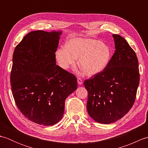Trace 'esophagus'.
<instances>
[{
    "mask_svg": "<svg viewBox=\"0 0 148 148\" xmlns=\"http://www.w3.org/2000/svg\"><path fill=\"white\" fill-rule=\"evenodd\" d=\"M77 83L79 84V85H81V84H83V80H82V79H81V78H80V77H77Z\"/></svg>",
    "mask_w": 148,
    "mask_h": 148,
    "instance_id": "obj_1",
    "label": "esophagus"
}]
</instances>
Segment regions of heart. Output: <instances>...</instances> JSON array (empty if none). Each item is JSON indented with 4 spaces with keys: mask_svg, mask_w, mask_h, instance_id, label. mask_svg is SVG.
<instances>
[{
    "mask_svg": "<svg viewBox=\"0 0 148 148\" xmlns=\"http://www.w3.org/2000/svg\"><path fill=\"white\" fill-rule=\"evenodd\" d=\"M55 57L60 67L65 70L75 65L77 58H79L78 65L84 74L92 76L101 72L108 65L111 51L99 40L76 37L58 49Z\"/></svg>",
    "mask_w": 148,
    "mask_h": 148,
    "instance_id": "1",
    "label": "heart"
}]
</instances>
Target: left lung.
Wrapping results in <instances>:
<instances>
[{"instance_id": "8db88e82", "label": "left lung", "mask_w": 148, "mask_h": 148, "mask_svg": "<svg viewBox=\"0 0 148 148\" xmlns=\"http://www.w3.org/2000/svg\"><path fill=\"white\" fill-rule=\"evenodd\" d=\"M115 52L108 65L84 81L87 111L95 121L109 124L120 119L132 108L139 84L136 53L123 37L113 34Z\"/></svg>"}]
</instances>
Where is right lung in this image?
I'll list each match as a JSON object with an SVG mask.
<instances>
[{
  "mask_svg": "<svg viewBox=\"0 0 148 148\" xmlns=\"http://www.w3.org/2000/svg\"><path fill=\"white\" fill-rule=\"evenodd\" d=\"M61 34L30 32L12 56L10 81L16 105L28 119L45 126L60 120L66 98L77 88L76 77L56 65Z\"/></svg>",
  "mask_w": 148,
  "mask_h": 148,
  "instance_id": "obj_1",
  "label": "right lung"
}]
</instances>
